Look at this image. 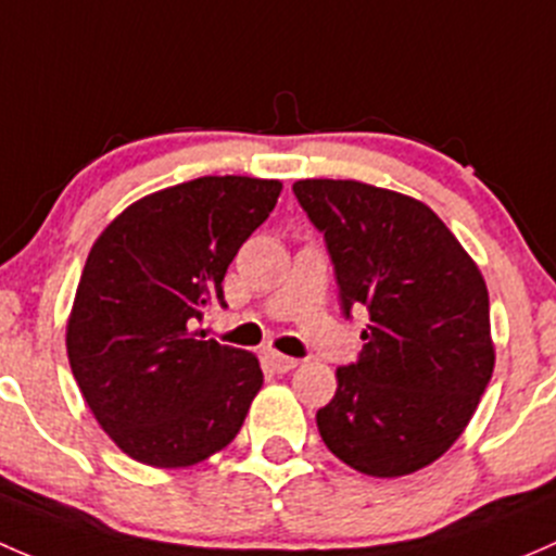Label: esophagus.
<instances>
[{
	"instance_id": "obj_1",
	"label": "esophagus",
	"mask_w": 556,
	"mask_h": 556,
	"mask_svg": "<svg viewBox=\"0 0 556 556\" xmlns=\"http://www.w3.org/2000/svg\"><path fill=\"white\" fill-rule=\"evenodd\" d=\"M265 358H267V364H270V369L278 371V375H286V371L296 369V364H300L296 358L283 356V353H278V351H267Z\"/></svg>"
}]
</instances>
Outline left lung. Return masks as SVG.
<instances>
[{
	"label": "left lung",
	"mask_w": 556,
	"mask_h": 556,
	"mask_svg": "<svg viewBox=\"0 0 556 556\" xmlns=\"http://www.w3.org/2000/svg\"><path fill=\"white\" fill-rule=\"evenodd\" d=\"M324 232L345 316L369 311L356 364L316 422L324 444L366 477L431 466L466 431L495 366L488 283L420 200L356 179H300Z\"/></svg>",
	"instance_id": "8db88e82"
}]
</instances>
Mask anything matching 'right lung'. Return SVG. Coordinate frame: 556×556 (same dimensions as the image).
Segmentation results:
<instances>
[{
    "label": "right lung",
    "instance_id": "1",
    "mask_svg": "<svg viewBox=\"0 0 556 556\" xmlns=\"http://www.w3.org/2000/svg\"><path fill=\"white\" fill-rule=\"evenodd\" d=\"M280 190L278 179L200 176L136 200L96 238L66 353L99 426L134 460L187 468L238 437L265 382L260 358L200 340L192 324L225 300L227 267Z\"/></svg>",
    "mask_w": 556,
    "mask_h": 556
}]
</instances>
